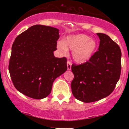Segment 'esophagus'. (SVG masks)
Segmentation results:
<instances>
[{
	"instance_id": "esophagus-1",
	"label": "esophagus",
	"mask_w": 129,
	"mask_h": 129,
	"mask_svg": "<svg viewBox=\"0 0 129 129\" xmlns=\"http://www.w3.org/2000/svg\"><path fill=\"white\" fill-rule=\"evenodd\" d=\"M71 68H72V63H71L70 61L68 60L67 61V69L70 70H71Z\"/></svg>"
}]
</instances>
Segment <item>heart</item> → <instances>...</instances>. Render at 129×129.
Returning <instances> with one entry per match:
<instances>
[{
  "mask_svg": "<svg viewBox=\"0 0 129 129\" xmlns=\"http://www.w3.org/2000/svg\"><path fill=\"white\" fill-rule=\"evenodd\" d=\"M96 47V42L85 35L68 36L66 41H60L57 43V48L64 54L68 53L69 48L73 51L74 60L79 63L88 61L94 54Z\"/></svg>",
  "mask_w": 129,
  "mask_h": 129,
  "instance_id": "b5f03b06",
  "label": "heart"
}]
</instances>
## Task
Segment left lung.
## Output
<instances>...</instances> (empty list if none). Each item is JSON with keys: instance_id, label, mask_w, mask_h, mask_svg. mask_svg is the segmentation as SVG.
I'll return each mask as SVG.
<instances>
[{"instance_id": "1", "label": "left lung", "mask_w": 129, "mask_h": 129, "mask_svg": "<svg viewBox=\"0 0 129 129\" xmlns=\"http://www.w3.org/2000/svg\"><path fill=\"white\" fill-rule=\"evenodd\" d=\"M97 35L100 39L98 50L86 62L72 66L74 75L71 83L72 93L84 103L108 96L113 92L121 75L120 47L107 35Z\"/></svg>"}]
</instances>
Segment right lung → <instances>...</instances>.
<instances>
[{"mask_svg": "<svg viewBox=\"0 0 129 129\" xmlns=\"http://www.w3.org/2000/svg\"><path fill=\"white\" fill-rule=\"evenodd\" d=\"M59 29L35 25L16 37L8 69L13 85L26 96L36 100L51 93L53 82L67 70V58L56 57Z\"/></svg>", "mask_w": 129, "mask_h": 129, "instance_id": "add662e5", "label": "right lung"}]
</instances>
